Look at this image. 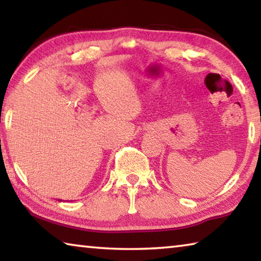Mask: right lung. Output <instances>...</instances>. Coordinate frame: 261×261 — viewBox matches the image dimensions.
Wrapping results in <instances>:
<instances>
[{
    "label": "right lung",
    "instance_id": "1",
    "mask_svg": "<svg viewBox=\"0 0 261 261\" xmlns=\"http://www.w3.org/2000/svg\"><path fill=\"white\" fill-rule=\"evenodd\" d=\"M59 200H60V199H59ZM60 201H61V200H60Z\"/></svg>",
    "mask_w": 261,
    "mask_h": 261
}]
</instances>
